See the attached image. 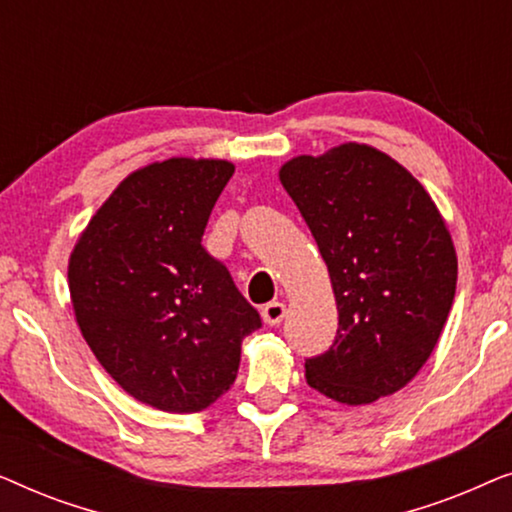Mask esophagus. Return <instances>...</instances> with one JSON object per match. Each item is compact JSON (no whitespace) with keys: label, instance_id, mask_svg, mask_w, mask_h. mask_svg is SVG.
Wrapping results in <instances>:
<instances>
[{"label":"esophagus","instance_id":"1","mask_svg":"<svg viewBox=\"0 0 512 512\" xmlns=\"http://www.w3.org/2000/svg\"><path fill=\"white\" fill-rule=\"evenodd\" d=\"M263 321L268 326H277L279 321L284 319V314H286V305L284 303H279V300H272V303H268L263 307Z\"/></svg>","mask_w":512,"mask_h":512}]
</instances>
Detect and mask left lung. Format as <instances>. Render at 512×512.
<instances>
[{
  "label": "left lung",
  "mask_w": 512,
  "mask_h": 512,
  "mask_svg": "<svg viewBox=\"0 0 512 512\" xmlns=\"http://www.w3.org/2000/svg\"><path fill=\"white\" fill-rule=\"evenodd\" d=\"M279 181L317 240L338 305V335L305 361L307 384L345 405L403 389L457 291V251L436 202L401 163L356 142L291 158Z\"/></svg>",
  "instance_id": "1"
}]
</instances>
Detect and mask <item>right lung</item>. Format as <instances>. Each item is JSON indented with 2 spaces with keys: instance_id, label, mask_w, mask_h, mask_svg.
<instances>
[{
  "instance_id": "right-lung-1",
  "label": "right lung",
  "mask_w": 512,
  "mask_h": 512,
  "mask_svg": "<svg viewBox=\"0 0 512 512\" xmlns=\"http://www.w3.org/2000/svg\"><path fill=\"white\" fill-rule=\"evenodd\" d=\"M235 165L170 158L139 167L97 209L69 256V296L95 359L125 394L200 412L226 394L261 317L202 247Z\"/></svg>"
}]
</instances>
